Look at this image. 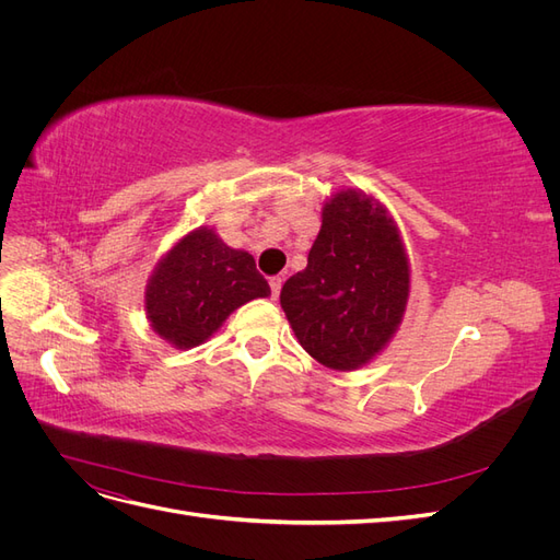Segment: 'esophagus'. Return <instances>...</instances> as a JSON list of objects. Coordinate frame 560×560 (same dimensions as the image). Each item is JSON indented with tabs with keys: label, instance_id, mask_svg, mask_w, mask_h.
<instances>
[{
	"label": "esophagus",
	"instance_id": "1",
	"mask_svg": "<svg viewBox=\"0 0 560 560\" xmlns=\"http://www.w3.org/2000/svg\"><path fill=\"white\" fill-rule=\"evenodd\" d=\"M268 284H270V294H273V299H278V294H280V287H282V278H280V276L270 278V280H268Z\"/></svg>",
	"mask_w": 560,
	"mask_h": 560
}]
</instances>
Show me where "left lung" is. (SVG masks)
Masks as SVG:
<instances>
[{
  "mask_svg": "<svg viewBox=\"0 0 560 560\" xmlns=\"http://www.w3.org/2000/svg\"><path fill=\"white\" fill-rule=\"evenodd\" d=\"M411 264L387 208L360 189L331 194L308 266L284 282L280 306L301 348L334 371L366 366L397 334Z\"/></svg>",
  "mask_w": 560,
  "mask_h": 560,
  "instance_id": "left-lung-1",
  "label": "left lung"
}]
</instances>
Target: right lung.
I'll list each match as a JSON object with an SVG mask.
<instances>
[{"label": "right lung", "instance_id": "right-lung-1", "mask_svg": "<svg viewBox=\"0 0 560 560\" xmlns=\"http://www.w3.org/2000/svg\"><path fill=\"white\" fill-rule=\"evenodd\" d=\"M270 296L266 278L245 249L229 247L214 229L198 226L167 249L147 280L151 329L177 350H189L252 299Z\"/></svg>", "mask_w": 560, "mask_h": 560}]
</instances>
